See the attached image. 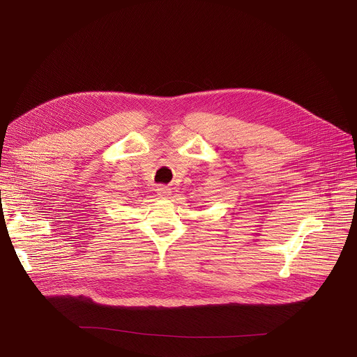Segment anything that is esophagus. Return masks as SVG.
Wrapping results in <instances>:
<instances>
[{
	"label": "esophagus",
	"instance_id": "esophagus-1",
	"mask_svg": "<svg viewBox=\"0 0 357 357\" xmlns=\"http://www.w3.org/2000/svg\"><path fill=\"white\" fill-rule=\"evenodd\" d=\"M157 193H158V196H160V197H162V199H168V197L172 195V189H171V188H168V186L161 185V186H158V188H157Z\"/></svg>",
	"mask_w": 357,
	"mask_h": 357
}]
</instances>
